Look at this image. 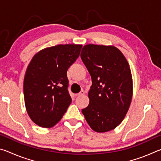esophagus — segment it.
Instances as JSON below:
<instances>
[{
    "mask_svg": "<svg viewBox=\"0 0 161 161\" xmlns=\"http://www.w3.org/2000/svg\"><path fill=\"white\" fill-rule=\"evenodd\" d=\"M84 91L81 90L80 92H79V93L77 94L76 95H77V96H81V95H84Z\"/></svg>",
    "mask_w": 161,
    "mask_h": 161,
    "instance_id": "1",
    "label": "esophagus"
}]
</instances>
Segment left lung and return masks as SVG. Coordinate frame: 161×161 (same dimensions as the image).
Segmentation results:
<instances>
[{"mask_svg":"<svg viewBox=\"0 0 161 161\" xmlns=\"http://www.w3.org/2000/svg\"><path fill=\"white\" fill-rule=\"evenodd\" d=\"M80 56L92 81L88 93L89 103L81 112L94 131H109L121 123L131 102L129 64L114 46L86 45Z\"/></svg>","mask_w":161,"mask_h":161,"instance_id":"8db88e82","label":"left lung"}]
</instances>
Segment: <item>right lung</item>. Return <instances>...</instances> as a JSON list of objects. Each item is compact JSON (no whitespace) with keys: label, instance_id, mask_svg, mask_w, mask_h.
Wrapping results in <instances>:
<instances>
[{"label":"right lung","instance_id":"obj_1","mask_svg":"<svg viewBox=\"0 0 161 161\" xmlns=\"http://www.w3.org/2000/svg\"><path fill=\"white\" fill-rule=\"evenodd\" d=\"M81 47L73 44L47 47L30 62L24 78V99L27 112L37 126H54L70 105L67 72L79 58Z\"/></svg>","mask_w":161,"mask_h":161}]
</instances>
